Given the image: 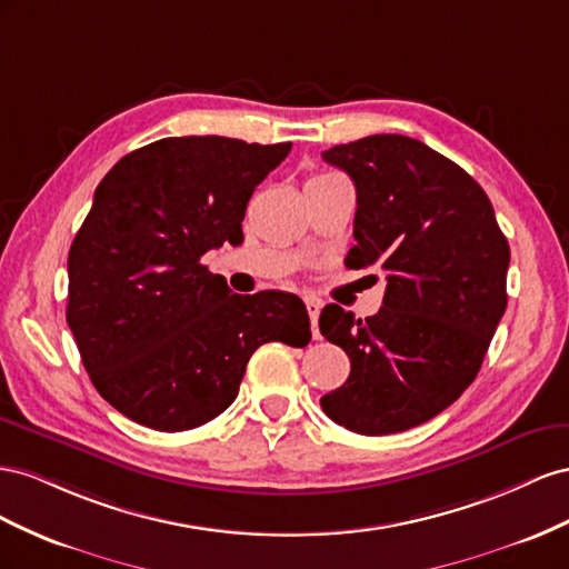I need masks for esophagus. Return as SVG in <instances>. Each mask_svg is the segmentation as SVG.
<instances>
[{"mask_svg":"<svg viewBox=\"0 0 569 569\" xmlns=\"http://www.w3.org/2000/svg\"><path fill=\"white\" fill-rule=\"evenodd\" d=\"M305 307H307V315H310V323H312V336L319 338V312H321V300L317 298H305Z\"/></svg>","mask_w":569,"mask_h":569,"instance_id":"1","label":"esophagus"}]
</instances>
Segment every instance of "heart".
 Returning <instances> with one entry per match:
<instances>
[{"mask_svg": "<svg viewBox=\"0 0 569 569\" xmlns=\"http://www.w3.org/2000/svg\"><path fill=\"white\" fill-rule=\"evenodd\" d=\"M331 176H336V173H317L310 178V181H315V178H331Z\"/></svg>", "mask_w": 569, "mask_h": 569, "instance_id": "b5f03b06", "label": "heart"}]
</instances>
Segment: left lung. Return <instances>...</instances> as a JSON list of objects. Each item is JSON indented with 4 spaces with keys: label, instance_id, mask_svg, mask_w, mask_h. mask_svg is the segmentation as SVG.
<instances>
[{
    "label": "left lung",
    "instance_id": "left-lung-1",
    "mask_svg": "<svg viewBox=\"0 0 569 569\" xmlns=\"http://www.w3.org/2000/svg\"><path fill=\"white\" fill-rule=\"evenodd\" d=\"M357 190L348 269L386 271L383 307L355 319L327 305L319 331L350 357L321 410L355 433L425 425L479 375L508 307L510 248L481 186L408 136H367L321 152Z\"/></svg>",
    "mask_w": 569,
    "mask_h": 569
}]
</instances>
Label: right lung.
Listing matches in <instances>:
<instances>
[{
  "mask_svg": "<svg viewBox=\"0 0 569 569\" xmlns=\"http://www.w3.org/2000/svg\"><path fill=\"white\" fill-rule=\"evenodd\" d=\"M290 142L164 138L119 159L94 190L69 252L67 321L111 408L157 431H186L238 396L252 352L310 343L300 298L231 293L200 257L242 238L254 188Z\"/></svg>",
  "mask_w": 569,
  "mask_h": 569,
  "instance_id": "add662e5",
  "label": "right lung"
}]
</instances>
